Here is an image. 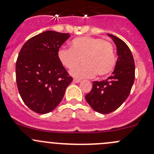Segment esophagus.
I'll return each instance as SVG.
<instances>
[{"mask_svg": "<svg viewBox=\"0 0 154 154\" xmlns=\"http://www.w3.org/2000/svg\"><path fill=\"white\" fill-rule=\"evenodd\" d=\"M73 81H74V83H80L81 80H80V79H74V80H73Z\"/></svg>", "mask_w": 154, "mask_h": 154, "instance_id": "esophagus-1", "label": "esophagus"}]
</instances>
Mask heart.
Listing matches in <instances>:
<instances>
[{"instance_id": "heart-1", "label": "heart", "mask_w": 154, "mask_h": 154, "mask_svg": "<svg viewBox=\"0 0 154 154\" xmlns=\"http://www.w3.org/2000/svg\"><path fill=\"white\" fill-rule=\"evenodd\" d=\"M70 49L61 48L57 53L59 61L64 67L71 69L80 61L84 64L71 71V75L78 78L108 75L116 66V54L112 43L91 35L74 38Z\"/></svg>"}]
</instances>
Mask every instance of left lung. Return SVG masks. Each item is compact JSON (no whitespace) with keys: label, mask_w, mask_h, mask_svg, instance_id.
Wrapping results in <instances>:
<instances>
[{"label":"left lung","mask_w":154,"mask_h":154,"mask_svg":"<svg viewBox=\"0 0 154 154\" xmlns=\"http://www.w3.org/2000/svg\"><path fill=\"white\" fill-rule=\"evenodd\" d=\"M117 47L114 71L106 80L94 81L86 100L94 111L108 114L117 109L128 97L135 80V63L127 45L117 36L107 34Z\"/></svg>","instance_id":"obj_1"}]
</instances>
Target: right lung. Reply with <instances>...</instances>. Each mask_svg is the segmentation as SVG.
Wrapping results in <instances>:
<instances>
[{
    "label": "right lung",
    "mask_w": 154,
    "mask_h": 154,
    "mask_svg": "<svg viewBox=\"0 0 154 154\" xmlns=\"http://www.w3.org/2000/svg\"><path fill=\"white\" fill-rule=\"evenodd\" d=\"M69 37L68 33L47 30L27 40L18 54L17 87L24 103L35 112L46 114L54 110L73 80L57 57Z\"/></svg>",
    "instance_id": "1"
}]
</instances>
